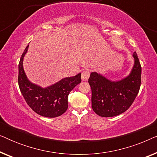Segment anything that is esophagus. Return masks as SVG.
<instances>
[{
  "label": "esophagus",
  "instance_id": "1",
  "mask_svg": "<svg viewBox=\"0 0 157 157\" xmlns=\"http://www.w3.org/2000/svg\"><path fill=\"white\" fill-rule=\"evenodd\" d=\"M90 76V71L88 70H85L81 73V79L83 81H87L89 78Z\"/></svg>",
  "mask_w": 157,
  "mask_h": 157
}]
</instances>
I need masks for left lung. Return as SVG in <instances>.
Segmentation results:
<instances>
[{
  "label": "left lung",
  "mask_w": 157,
  "mask_h": 157,
  "mask_svg": "<svg viewBox=\"0 0 157 157\" xmlns=\"http://www.w3.org/2000/svg\"><path fill=\"white\" fill-rule=\"evenodd\" d=\"M134 66L129 76L123 80L112 82L93 72L89 83L91 88V106L96 114L112 117L126 111L132 106L141 86V66L134 52Z\"/></svg>",
  "instance_id": "8db88e82"
}]
</instances>
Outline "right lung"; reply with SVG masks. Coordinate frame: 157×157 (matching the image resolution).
<instances>
[{"label": "right lung", "instance_id": "right-lung-1", "mask_svg": "<svg viewBox=\"0 0 157 157\" xmlns=\"http://www.w3.org/2000/svg\"><path fill=\"white\" fill-rule=\"evenodd\" d=\"M25 48L18 64V86L27 104L32 110L42 117L54 118L63 114L68 109V96L72 89L81 83V74L63 78L46 89L38 86L28 80L23 68Z\"/></svg>", "mask_w": 157, "mask_h": 157}]
</instances>
